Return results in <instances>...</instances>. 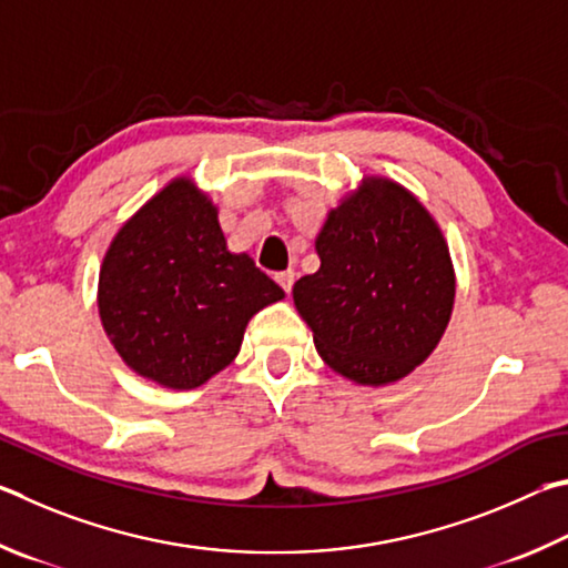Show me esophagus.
Returning a JSON list of instances; mask_svg holds the SVG:
<instances>
[{
    "label": "esophagus",
    "instance_id": "1",
    "mask_svg": "<svg viewBox=\"0 0 568 568\" xmlns=\"http://www.w3.org/2000/svg\"><path fill=\"white\" fill-rule=\"evenodd\" d=\"M294 272H292V268H286V272H278L276 274V282H278V286H282V290L286 292V294H290L292 292V286H294Z\"/></svg>",
    "mask_w": 568,
    "mask_h": 568
}]
</instances>
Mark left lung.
Here are the masks:
<instances>
[{
	"label": "left lung",
	"instance_id": "8db88e82",
	"mask_svg": "<svg viewBox=\"0 0 568 568\" xmlns=\"http://www.w3.org/2000/svg\"><path fill=\"white\" fill-rule=\"evenodd\" d=\"M320 272L294 284V306L326 366L362 386L404 379L429 359L452 320L449 244L419 199L364 176L314 239Z\"/></svg>",
	"mask_w": 568,
	"mask_h": 568
}]
</instances>
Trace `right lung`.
I'll use <instances>...</instances> for the list:
<instances>
[{
  "instance_id": "right-lung-1",
  "label": "right lung",
  "mask_w": 568,
  "mask_h": 568,
  "mask_svg": "<svg viewBox=\"0 0 568 568\" xmlns=\"http://www.w3.org/2000/svg\"><path fill=\"white\" fill-rule=\"evenodd\" d=\"M248 254L229 252L219 209L176 176L129 216L99 268V320L129 369L176 392L206 384L242 349L248 320L282 302Z\"/></svg>"
}]
</instances>
